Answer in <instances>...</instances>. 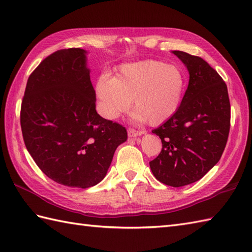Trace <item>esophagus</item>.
<instances>
[{
  "mask_svg": "<svg viewBox=\"0 0 252 252\" xmlns=\"http://www.w3.org/2000/svg\"><path fill=\"white\" fill-rule=\"evenodd\" d=\"M142 134H144L143 131H136L134 129H127V135H129V137L141 136Z\"/></svg>",
  "mask_w": 252,
  "mask_h": 252,
  "instance_id": "34e87169",
  "label": "esophagus"
}]
</instances>
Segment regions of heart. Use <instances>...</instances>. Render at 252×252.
I'll list each match as a JSON object with an SVG mask.
<instances>
[{"instance_id": "b5f03b06", "label": "heart", "mask_w": 252, "mask_h": 252, "mask_svg": "<svg viewBox=\"0 0 252 252\" xmlns=\"http://www.w3.org/2000/svg\"><path fill=\"white\" fill-rule=\"evenodd\" d=\"M186 80L175 65L147 60L119 67L116 77L101 74L96 82L100 115L114 120L132 105V119L161 125L170 119L182 103Z\"/></svg>"}]
</instances>
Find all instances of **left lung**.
<instances>
[{"instance_id":"1","label":"left lung","mask_w":252,"mask_h":252,"mask_svg":"<svg viewBox=\"0 0 252 252\" xmlns=\"http://www.w3.org/2000/svg\"><path fill=\"white\" fill-rule=\"evenodd\" d=\"M172 53L189 70V87L178 111L153 130L162 149L149 165L159 182L181 187L200 180L220 160L231 105L225 82L206 61L182 51Z\"/></svg>"}]
</instances>
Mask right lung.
Segmentation results:
<instances>
[{
  "label": "right lung",
  "mask_w": 252,
  "mask_h": 252,
  "mask_svg": "<svg viewBox=\"0 0 252 252\" xmlns=\"http://www.w3.org/2000/svg\"><path fill=\"white\" fill-rule=\"evenodd\" d=\"M88 52L61 50L30 74L20 110L25 145L42 172L56 183L88 189L108 171L126 127L95 109Z\"/></svg>",
  "instance_id": "obj_1"
}]
</instances>
